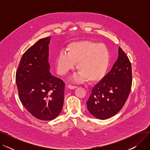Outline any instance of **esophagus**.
Listing matches in <instances>:
<instances>
[{"label":"esophagus","instance_id":"obj_1","mask_svg":"<svg viewBox=\"0 0 150 150\" xmlns=\"http://www.w3.org/2000/svg\"><path fill=\"white\" fill-rule=\"evenodd\" d=\"M77 88V86H72V85H69L68 86V88L70 89H75Z\"/></svg>","mask_w":150,"mask_h":150}]
</instances>
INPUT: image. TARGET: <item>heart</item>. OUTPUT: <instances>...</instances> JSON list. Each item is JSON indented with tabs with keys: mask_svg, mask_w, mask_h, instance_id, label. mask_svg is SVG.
Wrapping results in <instances>:
<instances>
[{
	"mask_svg": "<svg viewBox=\"0 0 150 150\" xmlns=\"http://www.w3.org/2000/svg\"><path fill=\"white\" fill-rule=\"evenodd\" d=\"M66 53L61 52L56 60L58 73L64 75L74 69L78 71L74 77L76 82L86 79L89 83H97L105 76L111 63V54L104 44L83 40L72 42L66 47Z\"/></svg>",
	"mask_w": 150,
	"mask_h": 150,
	"instance_id": "b5f03b06",
	"label": "heart"
}]
</instances>
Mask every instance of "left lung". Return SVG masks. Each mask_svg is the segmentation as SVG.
I'll return each instance as SVG.
<instances>
[{"instance_id": "1", "label": "left lung", "mask_w": 150, "mask_h": 150, "mask_svg": "<svg viewBox=\"0 0 150 150\" xmlns=\"http://www.w3.org/2000/svg\"><path fill=\"white\" fill-rule=\"evenodd\" d=\"M132 85L131 62L122 49L111 71L92 88L86 102L89 112L105 120L119 112L127 101Z\"/></svg>"}]
</instances>
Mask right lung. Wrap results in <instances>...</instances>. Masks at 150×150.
Instances as JSON below:
<instances>
[{
    "label": "right lung",
    "mask_w": 150,
    "mask_h": 150,
    "mask_svg": "<svg viewBox=\"0 0 150 150\" xmlns=\"http://www.w3.org/2000/svg\"><path fill=\"white\" fill-rule=\"evenodd\" d=\"M50 37L40 39L24 53L16 75L23 106L36 119L51 120L61 112L65 84L53 76L49 62Z\"/></svg>",
    "instance_id": "obj_1"
}]
</instances>
